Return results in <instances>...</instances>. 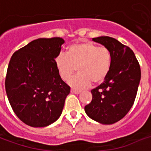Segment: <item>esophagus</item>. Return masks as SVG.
I'll list each match as a JSON object with an SVG mask.
<instances>
[{
    "instance_id": "1",
    "label": "esophagus",
    "mask_w": 151,
    "mask_h": 151,
    "mask_svg": "<svg viewBox=\"0 0 151 151\" xmlns=\"http://www.w3.org/2000/svg\"><path fill=\"white\" fill-rule=\"evenodd\" d=\"M71 92H72L73 94H76V95H78V94H80V91H78V90H74V89H71Z\"/></svg>"
}]
</instances>
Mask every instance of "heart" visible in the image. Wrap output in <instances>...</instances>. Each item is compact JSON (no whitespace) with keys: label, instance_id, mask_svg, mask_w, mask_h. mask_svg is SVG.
Masks as SVG:
<instances>
[{"label":"heart","instance_id":"b5f03b06","mask_svg":"<svg viewBox=\"0 0 151 151\" xmlns=\"http://www.w3.org/2000/svg\"><path fill=\"white\" fill-rule=\"evenodd\" d=\"M112 55L107 47L91 42H80L67 48V55L60 53L56 57L55 64L60 78L67 82L78 68V73L69 80L73 89L82 90L91 82L100 83L110 72Z\"/></svg>","mask_w":151,"mask_h":151}]
</instances>
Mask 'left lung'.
<instances>
[{"label":"left lung","mask_w":151,"mask_h":151,"mask_svg":"<svg viewBox=\"0 0 151 151\" xmlns=\"http://www.w3.org/2000/svg\"><path fill=\"white\" fill-rule=\"evenodd\" d=\"M93 41L109 48L112 63L104 82L91 90L92 100L86 105L85 111L99 123L111 124L124 117L133 105L141 69L133 51L116 39L100 36Z\"/></svg>","instance_id":"1"}]
</instances>
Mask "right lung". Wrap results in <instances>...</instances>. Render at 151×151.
<instances>
[{
	"instance_id": "obj_1",
	"label": "right lung",
	"mask_w": 151,
	"mask_h": 151,
	"mask_svg": "<svg viewBox=\"0 0 151 151\" xmlns=\"http://www.w3.org/2000/svg\"><path fill=\"white\" fill-rule=\"evenodd\" d=\"M64 43L60 37L37 39L9 60L6 95L16 116L29 126H47L61 115L70 87L60 78L55 59Z\"/></svg>"
}]
</instances>
